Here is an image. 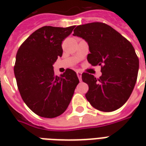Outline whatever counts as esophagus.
<instances>
[{
    "instance_id": "esophagus-1",
    "label": "esophagus",
    "mask_w": 146,
    "mask_h": 146,
    "mask_svg": "<svg viewBox=\"0 0 146 146\" xmlns=\"http://www.w3.org/2000/svg\"><path fill=\"white\" fill-rule=\"evenodd\" d=\"M76 74H77V76L79 78V80H81V77H82V73L80 71H76Z\"/></svg>"
}]
</instances>
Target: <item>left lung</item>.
I'll return each instance as SVG.
<instances>
[{"instance_id": "1", "label": "left lung", "mask_w": 146, "mask_h": 146, "mask_svg": "<svg viewBox=\"0 0 146 146\" xmlns=\"http://www.w3.org/2000/svg\"><path fill=\"white\" fill-rule=\"evenodd\" d=\"M73 35L82 38L89 44V63L102 66V75L98 79L89 73L82 74V81L89 86L86 99L101 111L120 108L129 98L137 80L139 63L133 46L103 23L76 26Z\"/></svg>"}]
</instances>
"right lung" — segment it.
Returning a JSON list of instances; mask_svg holds the SVG:
<instances>
[{"label":"right lung","mask_w":146,"mask_h":146,"mask_svg":"<svg viewBox=\"0 0 146 146\" xmlns=\"http://www.w3.org/2000/svg\"><path fill=\"white\" fill-rule=\"evenodd\" d=\"M74 28L43 26L29 35L17 51L14 74L20 96L42 117L54 118L64 113L80 82L73 70L67 69L57 76L53 66L63 54L62 42Z\"/></svg>","instance_id":"right-lung-1"}]
</instances>
